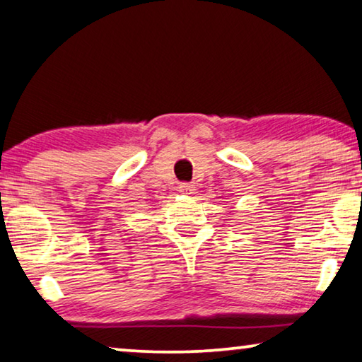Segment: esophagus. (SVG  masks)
<instances>
[{"instance_id": "obj_1", "label": "esophagus", "mask_w": 362, "mask_h": 362, "mask_svg": "<svg viewBox=\"0 0 362 362\" xmlns=\"http://www.w3.org/2000/svg\"><path fill=\"white\" fill-rule=\"evenodd\" d=\"M179 192L182 194H193L194 193V187L192 185V183H180Z\"/></svg>"}]
</instances>
